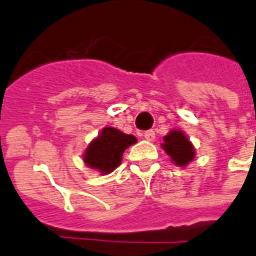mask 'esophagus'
I'll return each instance as SVG.
<instances>
[{"label": "esophagus", "mask_w": 256, "mask_h": 256, "mask_svg": "<svg viewBox=\"0 0 256 256\" xmlns=\"http://www.w3.org/2000/svg\"><path fill=\"white\" fill-rule=\"evenodd\" d=\"M144 138H146V142H154L155 140V132L152 130H146V134H144Z\"/></svg>", "instance_id": "esophagus-1"}]
</instances>
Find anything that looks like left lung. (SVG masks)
Returning a JSON list of instances; mask_svg holds the SVG:
<instances>
[{
  "instance_id": "obj_1",
  "label": "left lung",
  "mask_w": 256,
  "mask_h": 256,
  "mask_svg": "<svg viewBox=\"0 0 256 256\" xmlns=\"http://www.w3.org/2000/svg\"><path fill=\"white\" fill-rule=\"evenodd\" d=\"M162 148L166 150L171 162L178 167H187L195 159V146L187 134L180 130H171L163 138Z\"/></svg>"
}]
</instances>
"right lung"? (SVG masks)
I'll return each instance as SVG.
<instances>
[{
    "mask_svg": "<svg viewBox=\"0 0 256 256\" xmlns=\"http://www.w3.org/2000/svg\"><path fill=\"white\" fill-rule=\"evenodd\" d=\"M136 142L138 138L134 134H126L114 126H106L89 142L82 160L86 167L100 172L101 175H108L122 164L124 150Z\"/></svg>",
    "mask_w": 256,
    "mask_h": 256,
    "instance_id": "right-lung-1",
    "label": "right lung"
}]
</instances>
